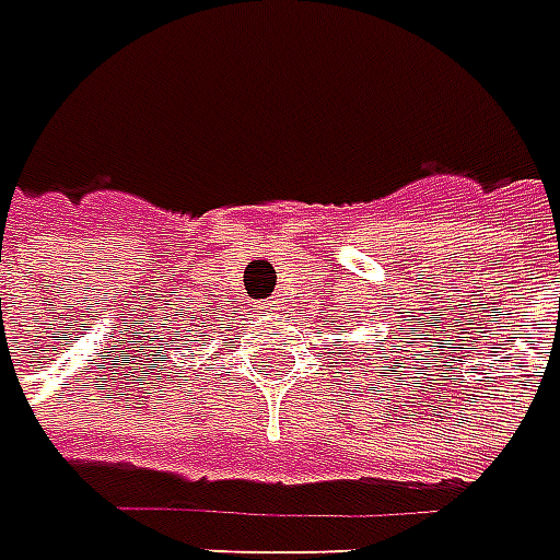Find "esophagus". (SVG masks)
Segmentation results:
<instances>
[{
  "label": "esophagus",
  "instance_id": "1",
  "mask_svg": "<svg viewBox=\"0 0 560 560\" xmlns=\"http://www.w3.org/2000/svg\"><path fill=\"white\" fill-rule=\"evenodd\" d=\"M265 310H268V313H280V310H285V298L275 295L271 301H265Z\"/></svg>",
  "mask_w": 560,
  "mask_h": 560
}]
</instances>
